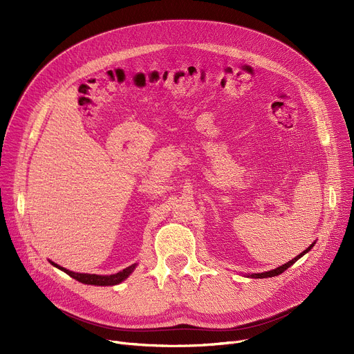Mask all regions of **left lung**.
<instances>
[{"label": "left lung", "instance_id": "left-lung-1", "mask_svg": "<svg viewBox=\"0 0 354 354\" xmlns=\"http://www.w3.org/2000/svg\"><path fill=\"white\" fill-rule=\"evenodd\" d=\"M315 243V242H314ZM314 243H311L304 252H301L299 255H297L294 259H291L290 262H287V263H284L283 266H279V268H276V269H273V270H269V272H265V273H254V274H249V277H255V279H266V277H273V276H279V274H281L284 270H287L291 265H294L299 258H302L304 257L307 252H310L311 250V248L314 246Z\"/></svg>", "mask_w": 354, "mask_h": 354}]
</instances>
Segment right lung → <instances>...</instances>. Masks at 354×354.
<instances>
[{"label":"right lung","mask_w":354,"mask_h":354,"mask_svg":"<svg viewBox=\"0 0 354 354\" xmlns=\"http://www.w3.org/2000/svg\"><path fill=\"white\" fill-rule=\"evenodd\" d=\"M50 263H52L55 268L63 270L64 273H67L68 276H71L73 279L78 280L80 283H84V284H92V286H116L119 283H122L123 280H126L131 272L136 269V263L123 269L122 272L116 273V274H111V276H100V274H89V273H75V272H71V270H67L62 266H59L57 263L50 261Z\"/></svg>","instance_id":"1"}]
</instances>
